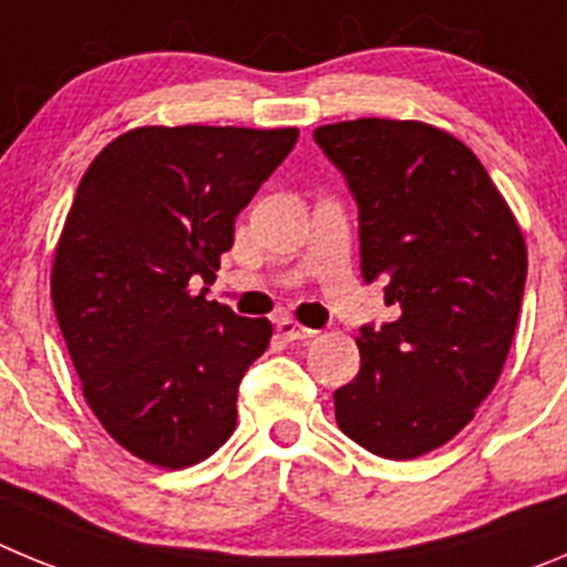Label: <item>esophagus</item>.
I'll list each match as a JSON object with an SVG mask.
<instances>
[{"label": "esophagus", "instance_id": "obj_1", "mask_svg": "<svg viewBox=\"0 0 567 567\" xmlns=\"http://www.w3.org/2000/svg\"><path fill=\"white\" fill-rule=\"evenodd\" d=\"M277 330L285 341H305V339H313L316 336V330L305 328V324H299V321H293V319H279Z\"/></svg>", "mask_w": 567, "mask_h": 567}]
</instances>
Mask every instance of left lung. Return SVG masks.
Here are the masks:
<instances>
[{
	"mask_svg": "<svg viewBox=\"0 0 567 567\" xmlns=\"http://www.w3.org/2000/svg\"><path fill=\"white\" fill-rule=\"evenodd\" d=\"M359 206L361 277L398 310L364 324L361 367L333 392L347 437L390 461L443 446L497 384L523 305L525 239L483 163L421 121L319 126Z\"/></svg>",
	"mask_w": 567,
	"mask_h": 567,
	"instance_id": "1",
	"label": "left lung"
}]
</instances>
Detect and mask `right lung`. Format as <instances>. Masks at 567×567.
<instances>
[{
	"instance_id": "1",
	"label": "right lung",
	"mask_w": 567,
	"mask_h": 567,
	"mask_svg": "<svg viewBox=\"0 0 567 567\" xmlns=\"http://www.w3.org/2000/svg\"><path fill=\"white\" fill-rule=\"evenodd\" d=\"M299 130L141 126L90 163L55 246V319L86 404L126 452L206 461L237 426V390L271 321L208 302L234 220Z\"/></svg>"
}]
</instances>
